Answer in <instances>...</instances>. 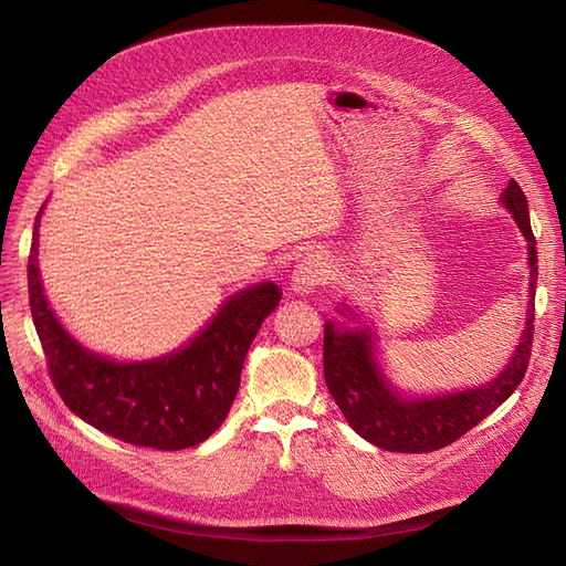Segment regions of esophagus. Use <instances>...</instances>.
<instances>
[{"instance_id":"1","label":"esophagus","mask_w":566,"mask_h":566,"mask_svg":"<svg viewBox=\"0 0 566 566\" xmlns=\"http://www.w3.org/2000/svg\"><path fill=\"white\" fill-rule=\"evenodd\" d=\"M325 279H328V262H325V256L321 252H310L302 256L293 273H290V290H293L295 295L306 297L312 295L321 283H325Z\"/></svg>"}]
</instances>
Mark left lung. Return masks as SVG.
<instances>
[{
	"label": "left lung",
	"mask_w": 566,
	"mask_h": 566,
	"mask_svg": "<svg viewBox=\"0 0 566 566\" xmlns=\"http://www.w3.org/2000/svg\"><path fill=\"white\" fill-rule=\"evenodd\" d=\"M501 205L515 219L526 241L528 302L524 331L515 352L493 380L441 394H408L389 380L380 361L378 337L368 318L339 302V318L325 321L323 375L352 430L373 447L394 453H427L449 447L476 422L491 416L522 382L534 337V300L538 281L536 238L528 221V202L515 179L501 193ZM352 322V326L346 323Z\"/></svg>",
	"instance_id": "left-lung-1"
}]
</instances>
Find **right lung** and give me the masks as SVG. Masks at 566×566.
Masks as SVG:
<instances>
[{
    "label": "right lung",
    "instance_id": "add662e5",
    "mask_svg": "<svg viewBox=\"0 0 566 566\" xmlns=\"http://www.w3.org/2000/svg\"><path fill=\"white\" fill-rule=\"evenodd\" d=\"M42 212L44 205L28 260L30 312L65 406L134 447L181 451L214 434L241 387L252 339L281 302V287L262 281L238 290L179 349L144 361H117L84 347L49 306L38 250Z\"/></svg>",
    "mask_w": 566,
    "mask_h": 566
}]
</instances>
